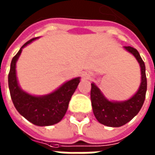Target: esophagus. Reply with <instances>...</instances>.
Instances as JSON below:
<instances>
[{"mask_svg":"<svg viewBox=\"0 0 155 155\" xmlns=\"http://www.w3.org/2000/svg\"><path fill=\"white\" fill-rule=\"evenodd\" d=\"M82 76H83V78H84V79H89V78L91 77V74H90L89 73H84Z\"/></svg>","mask_w":155,"mask_h":155,"instance_id":"esophagus-1","label":"esophagus"}]
</instances>
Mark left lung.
I'll list each match as a JSON object with an SVG mask.
<instances>
[{
	"label": "left lung",
	"mask_w": 155,
	"mask_h": 155,
	"mask_svg": "<svg viewBox=\"0 0 155 155\" xmlns=\"http://www.w3.org/2000/svg\"><path fill=\"white\" fill-rule=\"evenodd\" d=\"M124 48L135 57L141 67V84L135 95L126 101L112 102L104 97L94 83H91V101L93 114L99 123L110 127L124 126L135 117L143 107L147 91L145 64L139 52L131 47H124Z\"/></svg>",
	"instance_id": "1"
}]
</instances>
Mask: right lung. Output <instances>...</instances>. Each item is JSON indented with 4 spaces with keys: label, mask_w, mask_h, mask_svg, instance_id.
Wrapping results in <instances>:
<instances>
[{
    "label": "right lung",
    "mask_w": 155,
    "mask_h": 155,
    "mask_svg": "<svg viewBox=\"0 0 155 155\" xmlns=\"http://www.w3.org/2000/svg\"><path fill=\"white\" fill-rule=\"evenodd\" d=\"M36 38L26 42L12 58L8 74V86L12 103L21 115L35 126H52L58 123L65 115L70 98L76 90L81 78H74L65 82L56 91L47 95L33 96L23 91L17 80L16 63L22 49Z\"/></svg>",
    "instance_id": "1"
}]
</instances>
